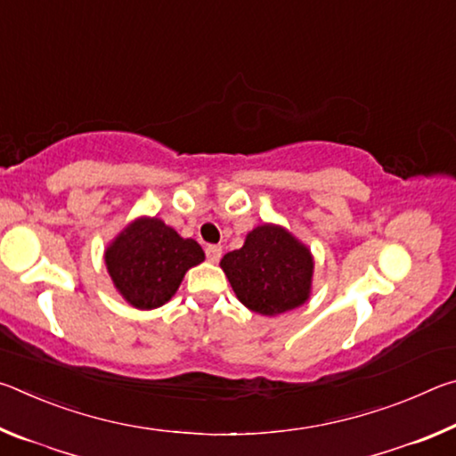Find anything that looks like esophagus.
<instances>
[{"instance_id":"34e87169","label":"esophagus","mask_w":456,"mask_h":456,"mask_svg":"<svg viewBox=\"0 0 456 456\" xmlns=\"http://www.w3.org/2000/svg\"><path fill=\"white\" fill-rule=\"evenodd\" d=\"M221 253H223V249L219 245H207L205 247V256H207V259L211 261V264H217V261L221 259Z\"/></svg>"}]
</instances>
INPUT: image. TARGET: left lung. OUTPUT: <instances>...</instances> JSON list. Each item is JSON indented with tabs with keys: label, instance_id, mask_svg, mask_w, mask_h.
<instances>
[{
	"label": "left lung",
	"instance_id": "left-lung-1",
	"mask_svg": "<svg viewBox=\"0 0 456 456\" xmlns=\"http://www.w3.org/2000/svg\"><path fill=\"white\" fill-rule=\"evenodd\" d=\"M221 267L239 302L261 315L289 312L310 296V249L281 227L253 229L241 249L221 259Z\"/></svg>",
	"mask_w": 456,
	"mask_h": 456
}]
</instances>
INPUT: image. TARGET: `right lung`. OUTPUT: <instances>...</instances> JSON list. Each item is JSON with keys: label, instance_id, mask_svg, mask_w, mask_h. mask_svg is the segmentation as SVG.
Segmentation results:
<instances>
[{"label": "right lung", "instance_id": "add662e5", "mask_svg": "<svg viewBox=\"0 0 456 456\" xmlns=\"http://www.w3.org/2000/svg\"><path fill=\"white\" fill-rule=\"evenodd\" d=\"M104 259L122 297L138 310H152L175 296L187 269L205 253L160 219H138L114 239Z\"/></svg>", "mask_w": 456, "mask_h": 456}]
</instances>
